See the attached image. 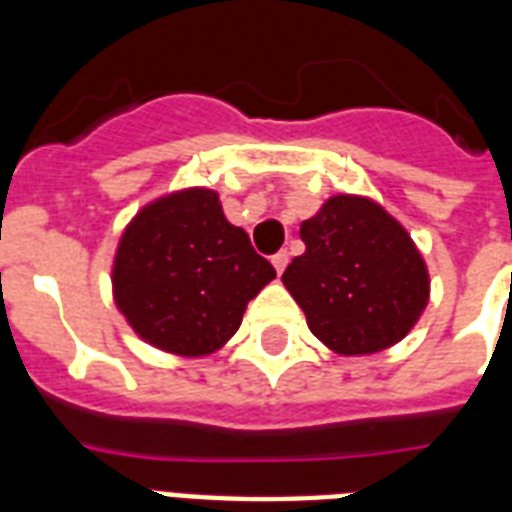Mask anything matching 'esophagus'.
<instances>
[{
	"label": "esophagus",
	"instance_id": "1",
	"mask_svg": "<svg viewBox=\"0 0 512 512\" xmlns=\"http://www.w3.org/2000/svg\"><path fill=\"white\" fill-rule=\"evenodd\" d=\"M271 263H273V268H276V273H284V268H287L289 265V252L287 249H281V252H276V255L271 257Z\"/></svg>",
	"mask_w": 512,
	"mask_h": 512
}]
</instances>
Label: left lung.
Listing matches in <instances>:
<instances>
[{
    "mask_svg": "<svg viewBox=\"0 0 512 512\" xmlns=\"http://www.w3.org/2000/svg\"><path fill=\"white\" fill-rule=\"evenodd\" d=\"M305 252L281 276L308 327L342 356L377 353L409 335L430 279L412 236L364 196H332L300 225Z\"/></svg>",
    "mask_w": 512,
    "mask_h": 512,
    "instance_id": "obj_1",
    "label": "left lung"
}]
</instances>
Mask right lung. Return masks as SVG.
I'll use <instances>...</instances> for the list:
<instances>
[{
    "mask_svg": "<svg viewBox=\"0 0 512 512\" xmlns=\"http://www.w3.org/2000/svg\"><path fill=\"white\" fill-rule=\"evenodd\" d=\"M276 279L247 231L209 188L156 199L122 233L114 300L140 337L177 356H207L241 327L247 303Z\"/></svg>",
    "mask_w": 512,
    "mask_h": 512,
    "instance_id": "obj_1",
    "label": "right lung"
}]
</instances>
